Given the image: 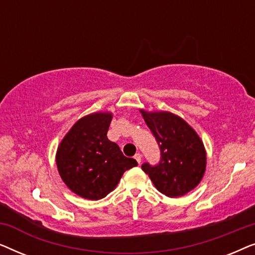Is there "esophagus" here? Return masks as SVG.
<instances>
[{
    "mask_svg": "<svg viewBox=\"0 0 255 255\" xmlns=\"http://www.w3.org/2000/svg\"><path fill=\"white\" fill-rule=\"evenodd\" d=\"M134 159L137 160V162H138V163H140V161H141V154H140V153H135Z\"/></svg>",
    "mask_w": 255,
    "mask_h": 255,
    "instance_id": "esophagus-1",
    "label": "esophagus"
}]
</instances>
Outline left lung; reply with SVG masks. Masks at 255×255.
<instances>
[{
	"label": "left lung",
	"instance_id": "8db88e82",
	"mask_svg": "<svg viewBox=\"0 0 255 255\" xmlns=\"http://www.w3.org/2000/svg\"><path fill=\"white\" fill-rule=\"evenodd\" d=\"M145 123L160 147L158 165L145 162L141 169L160 193L168 197L183 196L201 182L207 166L203 141L182 118L167 111L140 110Z\"/></svg>",
	"mask_w": 255,
	"mask_h": 255
}]
</instances>
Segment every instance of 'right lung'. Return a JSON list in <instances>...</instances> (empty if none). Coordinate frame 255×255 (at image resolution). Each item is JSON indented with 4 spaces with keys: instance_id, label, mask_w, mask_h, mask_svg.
Instances as JSON below:
<instances>
[{
    "instance_id": "add662e5",
    "label": "right lung",
    "mask_w": 255,
    "mask_h": 255,
    "mask_svg": "<svg viewBox=\"0 0 255 255\" xmlns=\"http://www.w3.org/2000/svg\"><path fill=\"white\" fill-rule=\"evenodd\" d=\"M111 120L110 113L87 115L73 125L58 147L55 161L62 181L87 200L106 197L125 170L138 165L108 139Z\"/></svg>"
}]
</instances>
